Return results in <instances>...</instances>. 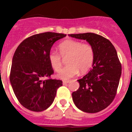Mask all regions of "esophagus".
<instances>
[{
	"label": "esophagus",
	"mask_w": 132,
	"mask_h": 132,
	"mask_svg": "<svg viewBox=\"0 0 132 132\" xmlns=\"http://www.w3.org/2000/svg\"><path fill=\"white\" fill-rule=\"evenodd\" d=\"M69 80H63V84H67V83H69Z\"/></svg>",
	"instance_id": "esophagus-1"
}]
</instances>
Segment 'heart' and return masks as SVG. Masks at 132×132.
I'll use <instances>...</instances> for the list:
<instances>
[{
  "mask_svg": "<svg viewBox=\"0 0 132 132\" xmlns=\"http://www.w3.org/2000/svg\"><path fill=\"white\" fill-rule=\"evenodd\" d=\"M58 50L62 57H67V66L58 74L59 79L67 80L77 75L79 71L81 73H86L93 65L94 52L93 46L90 44L67 39L58 45ZM60 56L55 52L49 54L50 65L56 72L60 71L62 67V61Z\"/></svg>",
  "mask_w": 132,
  "mask_h": 132,
  "instance_id": "heart-1",
  "label": "heart"
}]
</instances>
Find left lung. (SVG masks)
<instances>
[{"label": "left lung", "mask_w": 132, "mask_h": 132, "mask_svg": "<svg viewBox=\"0 0 132 132\" xmlns=\"http://www.w3.org/2000/svg\"><path fill=\"white\" fill-rule=\"evenodd\" d=\"M69 36L86 40L93 46L94 52L93 69L78 80L80 87L72 93L73 101L82 111L98 112L112 103L117 93L122 65L116 50L108 39L96 34Z\"/></svg>", "instance_id": "8db88e82"}]
</instances>
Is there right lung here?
I'll return each instance as SVG.
<instances>
[{
	"mask_svg": "<svg viewBox=\"0 0 132 132\" xmlns=\"http://www.w3.org/2000/svg\"><path fill=\"white\" fill-rule=\"evenodd\" d=\"M67 36L45 32L24 39L16 50L12 62L10 81L20 103L27 109L42 112L53 103L62 80L52 79L54 73L49 61L50 50L56 41ZM44 77H47L42 80Z\"/></svg>",
	"mask_w": 132,
	"mask_h": 132,
	"instance_id": "1",
	"label": "right lung"
}]
</instances>
